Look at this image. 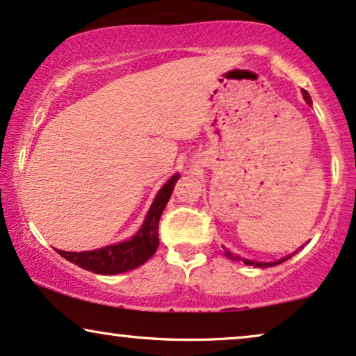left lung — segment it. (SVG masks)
<instances>
[{"label": "left lung", "mask_w": 356, "mask_h": 356, "mask_svg": "<svg viewBox=\"0 0 356 356\" xmlns=\"http://www.w3.org/2000/svg\"><path fill=\"white\" fill-rule=\"evenodd\" d=\"M302 96H304V101H306V103L309 104V106H312V101H311V96H309V93L306 90H302ZM302 248V247H301ZM225 250V248H224ZM225 253V257L227 258H230V260H242L243 263H245V265H250V266H255V268H268V266H275V265H280V263H283V261H286L288 260V258H291L294 255V253H291V255H288V257H283V258H280V260H276V261H255V260H248V258H240L238 255H232V253H230L229 250H225L224 252Z\"/></svg>", "instance_id": "left-lung-1"}]
</instances>
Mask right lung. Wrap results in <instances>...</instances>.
<instances>
[{
	"mask_svg": "<svg viewBox=\"0 0 356 356\" xmlns=\"http://www.w3.org/2000/svg\"><path fill=\"white\" fill-rule=\"evenodd\" d=\"M179 179V173H175L163 184L152 201L150 209L142 222L140 229L131 238L122 240L113 245L96 248L88 252H63L57 250L65 260L75 263L83 270L98 275H118L144 265L159 248V220L161 212L172 196L175 183Z\"/></svg>",
	"mask_w": 356,
	"mask_h": 356,
	"instance_id": "1",
	"label": "right lung"
}]
</instances>
